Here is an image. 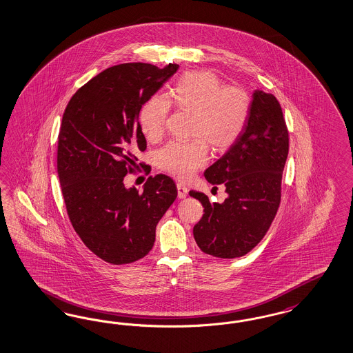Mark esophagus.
Instances as JSON below:
<instances>
[{
  "instance_id": "34e87169",
  "label": "esophagus",
  "mask_w": 353,
  "mask_h": 353,
  "mask_svg": "<svg viewBox=\"0 0 353 353\" xmlns=\"http://www.w3.org/2000/svg\"><path fill=\"white\" fill-rule=\"evenodd\" d=\"M177 193H179V198H186L188 196V188L183 183H177Z\"/></svg>"
}]
</instances>
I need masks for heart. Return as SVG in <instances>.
Returning a JSON list of instances; mask_svg holds the SVG:
<instances>
[{
    "mask_svg": "<svg viewBox=\"0 0 353 353\" xmlns=\"http://www.w3.org/2000/svg\"><path fill=\"white\" fill-rule=\"evenodd\" d=\"M172 103L194 114L193 137L208 141L215 151H226L239 139L248 122L252 99L239 86L225 83L210 71L183 73L170 93ZM170 101L161 96L147 99L139 112V126L148 141L159 139L167 125ZM209 160L203 141H170L157 154V164L179 179L192 177Z\"/></svg>",
    "mask_w": 353,
    "mask_h": 353,
    "instance_id": "obj_1",
    "label": "heart"
}]
</instances>
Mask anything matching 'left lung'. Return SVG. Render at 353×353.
Listing matches in <instances>:
<instances>
[{
    "mask_svg": "<svg viewBox=\"0 0 353 353\" xmlns=\"http://www.w3.org/2000/svg\"><path fill=\"white\" fill-rule=\"evenodd\" d=\"M289 132L277 99L254 90L248 122L239 139L205 170V179L226 188L222 203L203 193L189 194L202 203L203 215L193 228L202 252L235 259L252 251L265 236L281 202L282 170Z\"/></svg>",
    "mask_w": 353,
    "mask_h": 353,
    "instance_id": "1",
    "label": "left lung"
}]
</instances>
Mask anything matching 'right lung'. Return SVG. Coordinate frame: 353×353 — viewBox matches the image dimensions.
I'll use <instances>...</instances> for the list:
<instances>
[{
    "mask_svg": "<svg viewBox=\"0 0 353 353\" xmlns=\"http://www.w3.org/2000/svg\"><path fill=\"white\" fill-rule=\"evenodd\" d=\"M177 70L170 63L163 70L145 63L114 65L83 85L63 114L57 174L70 221L85 245L114 265L152 250L156 225L177 197L165 174L151 176L141 193L123 183L127 173L144 165L137 157L147 148L141 106Z\"/></svg>",
    "mask_w": 353,
    "mask_h": 353,
    "instance_id": "1",
    "label": "right lung"
}]
</instances>
